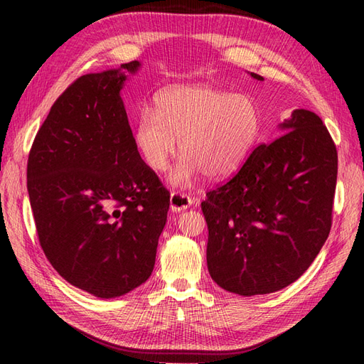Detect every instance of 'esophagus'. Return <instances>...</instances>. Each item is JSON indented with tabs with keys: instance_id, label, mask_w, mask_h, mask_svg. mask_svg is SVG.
Returning <instances> with one entry per match:
<instances>
[{
	"instance_id": "esophagus-1",
	"label": "esophagus",
	"mask_w": 364,
	"mask_h": 364,
	"mask_svg": "<svg viewBox=\"0 0 364 364\" xmlns=\"http://www.w3.org/2000/svg\"><path fill=\"white\" fill-rule=\"evenodd\" d=\"M193 205V199L190 196L183 193H171L170 196V209L173 213H181L183 209L190 208Z\"/></svg>"
}]
</instances>
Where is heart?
I'll use <instances>...</instances> for the list:
<instances>
[{
	"label": "heart",
	"instance_id": "obj_1",
	"mask_svg": "<svg viewBox=\"0 0 364 364\" xmlns=\"http://www.w3.org/2000/svg\"><path fill=\"white\" fill-rule=\"evenodd\" d=\"M261 109L252 97L211 86H173L155 97L153 112L136 117L134 141L147 167L161 173L176 155L183 156L171 182L190 183L203 171L220 179L234 173L255 147Z\"/></svg>",
	"mask_w": 364,
	"mask_h": 364
}]
</instances>
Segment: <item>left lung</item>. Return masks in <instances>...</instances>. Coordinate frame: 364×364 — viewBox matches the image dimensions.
Segmentation results:
<instances>
[{
	"instance_id": "obj_1",
	"label": "left lung",
	"mask_w": 364,
	"mask_h": 364,
	"mask_svg": "<svg viewBox=\"0 0 364 364\" xmlns=\"http://www.w3.org/2000/svg\"><path fill=\"white\" fill-rule=\"evenodd\" d=\"M279 129L281 136L258 146L202 202L209 274L240 296L278 291L301 278L331 230L337 182L331 135L305 109L293 111Z\"/></svg>"
}]
</instances>
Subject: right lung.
Masks as SVG:
<instances>
[{
    "label": "right lung",
    "mask_w": 364,
    "mask_h": 364,
    "mask_svg": "<svg viewBox=\"0 0 364 364\" xmlns=\"http://www.w3.org/2000/svg\"><path fill=\"white\" fill-rule=\"evenodd\" d=\"M141 63L71 83L38 130L27 188L41 247L74 287L126 294L155 267L170 193L141 159L119 91Z\"/></svg>",
    "instance_id": "obj_1"
}]
</instances>
